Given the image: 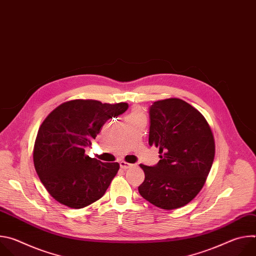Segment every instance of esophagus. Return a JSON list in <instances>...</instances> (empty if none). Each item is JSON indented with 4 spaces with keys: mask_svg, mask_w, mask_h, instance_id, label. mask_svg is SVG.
<instances>
[{
    "mask_svg": "<svg viewBox=\"0 0 256 256\" xmlns=\"http://www.w3.org/2000/svg\"><path fill=\"white\" fill-rule=\"evenodd\" d=\"M120 168H122V169L126 170V169L132 168V167L134 166V164H130V163H126V162H124V161H122V162L120 163Z\"/></svg>",
    "mask_w": 256,
    "mask_h": 256,
    "instance_id": "1",
    "label": "esophagus"
}]
</instances>
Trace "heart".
Here are the masks:
<instances>
[{
  "mask_svg": "<svg viewBox=\"0 0 256 256\" xmlns=\"http://www.w3.org/2000/svg\"><path fill=\"white\" fill-rule=\"evenodd\" d=\"M130 116H142V114H140V112H138V110H134L132 114H130Z\"/></svg>",
  "mask_w": 256,
  "mask_h": 256,
  "instance_id": "b5f03b06",
  "label": "heart"
}]
</instances>
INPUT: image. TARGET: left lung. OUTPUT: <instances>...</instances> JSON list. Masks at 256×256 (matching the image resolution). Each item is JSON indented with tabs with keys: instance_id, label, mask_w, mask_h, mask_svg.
<instances>
[{
	"instance_id": "left-lung-1",
	"label": "left lung",
	"mask_w": 256,
	"mask_h": 256,
	"mask_svg": "<svg viewBox=\"0 0 256 256\" xmlns=\"http://www.w3.org/2000/svg\"><path fill=\"white\" fill-rule=\"evenodd\" d=\"M149 144L159 148L154 166L140 164V194L163 210L188 204L202 188L214 157V140L204 116L188 102L169 98L150 109Z\"/></svg>"
}]
</instances>
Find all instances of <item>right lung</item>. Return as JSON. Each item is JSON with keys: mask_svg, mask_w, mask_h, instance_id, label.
I'll use <instances>...</instances> for the list:
<instances>
[{"mask_svg": "<svg viewBox=\"0 0 256 256\" xmlns=\"http://www.w3.org/2000/svg\"><path fill=\"white\" fill-rule=\"evenodd\" d=\"M128 108L124 102L72 100L52 110L36 136L33 161L40 181L60 204L82 208L101 198L116 175L118 163L85 155L103 124Z\"/></svg>", "mask_w": 256, "mask_h": 256, "instance_id": "1", "label": "right lung"}]
</instances>
